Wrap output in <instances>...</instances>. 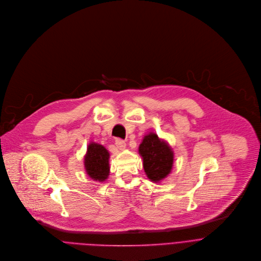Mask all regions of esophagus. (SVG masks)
<instances>
[{
    "label": "esophagus",
    "instance_id": "esophagus-1",
    "mask_svg": "<svg viewBox=\"0 0 261 261\" xmlns=\"http://www.w3.org/2000/svg\"><path fill=\"white\" fill-rule=\"evenodd\" d=\"M115 145L119 150H124L126 148V143L122 140H119V139L115 141Z\"/></svg>",
    "mask_w": 261,
    "mask_h": 261
}]
</instances>
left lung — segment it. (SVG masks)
<instances>
[{"instance_id":"1","label":"left lung","mask_w":261,"mask_h":261,"mask_svg":"<svg viewBox=\"0 0 261 261\" xmlns=\"http://www.w3.org/2000/svg\"><path fill=\"white\" fill-rule=\"evenodd\" d=\"M139 154L143 160L145 174L151 182L160 183L171 174L175 158L173 148L156 133L144 136L139 146Z\"/></svg>"}]
</instances>
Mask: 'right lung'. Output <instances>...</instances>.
<instances>
[{
	"mask_svg": "<svg viewBox=\"0 0 261 261\" xmlns=\"http://www.w3.org/2000/svg\"><path fill=\"white\" fill-rule=\"evenodd\" d=\"M110 153L102 145L90 142L84 155L85 172L91 180L105 182L110 174Z\"/></svg>",
	"mask_w": 261,
	"mask_h": 261,
	"instance_id": "add662e5",
	"label": "right lung"
}]
</instances>
